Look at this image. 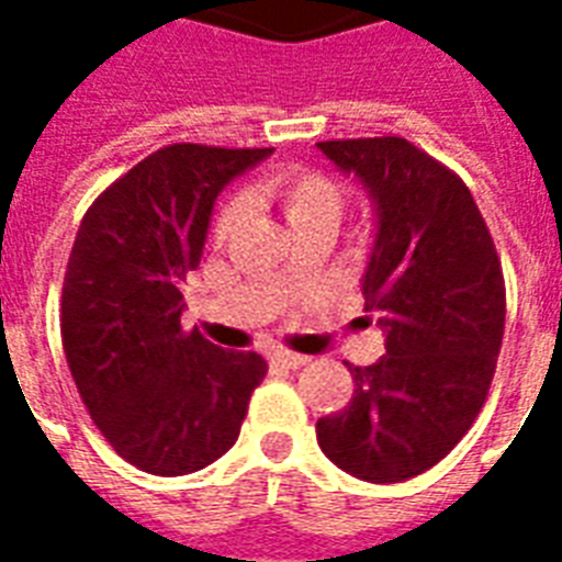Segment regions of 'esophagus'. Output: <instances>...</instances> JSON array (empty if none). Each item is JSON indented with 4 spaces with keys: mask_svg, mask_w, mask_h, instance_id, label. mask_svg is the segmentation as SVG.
Returning a JSON list of instances; mask_svg holds the SVG:
<instances>
[{
    "mask_svg": "<svg viewBox=\"0 0 562 562\" xmlns=\"http://www.w3.org/2000/svg\"><path fill=\"white\" fill-rule=\"evenodd\" d=\"M271 361L273 364H280V368L297 370L303 368V364H308V356H300V352H291V350H273Z\"/></svg>",
    "mask_w": 562,
    "mask_h": 562,
    "instance_id": "34e87169",
    "label": "esophagus"
}]
</instances>
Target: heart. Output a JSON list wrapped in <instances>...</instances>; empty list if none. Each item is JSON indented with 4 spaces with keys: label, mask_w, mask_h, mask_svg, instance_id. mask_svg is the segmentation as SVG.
<instances>
[{
    "label": "heart",
    "mask_w": 562,
    "mask_h": 562,
    "mask_svg": "<svg viewBox=\"0 0 562 562\" xmlns=\"http://www.w3.org/2000/svg\"><path fill=\"white\" fill-rule=\"evenodd\" d=\"M254 198L277 206L297 236L312 233V229L333 233L344 212V194L338 183L324 171L306 169V166H289V169L265 175L254 187ZM241 215H245V203L238 198L221 203L215 221H212L215 241H227L236 233Z\"/></svg>",
    "instance_id": "b5f03b06"
}]
</instances>
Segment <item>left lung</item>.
I'll list each match as a JSON object with an SVG mask.
<instances>
[{
    "mask_svg": "<svg viewBox=\"0 0 562 562\" xmlns=\"http://www.w3.org/2000/svg\"><path fill=\"white\" fill-rule=\"evenodd\" d=\"M317 148L373 194L379 233L364 273L384 356L352 368V400L317 419L335 467L396 484L452 452L484 408L505 335V273L487 221L452 169L402 136Z\"/></svg>",
    "mask_w": 562,
    "mask_h": 562,
    "instance_id": "8db88e82",
    "label": "left lung"
}]
</instances>
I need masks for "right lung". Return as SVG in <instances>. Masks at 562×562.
<instances>
[{
  "label": "right lung",
  "mask_w": 562,
  "mask_h": 562,
  "mask_svg": "<svg viewBox=\"0 0 562 562\" xmlns=\"http://www.w3.org/2000/svg\"><path fill=\"white\" fill-rule=\"evenodd\" d=\"M271 148L175 143L113 180L66 262L60 338L81 402L113 449L151 475H189L227 452L268 373L180 326L212 203Z\"/></svg>",
  "instance_id": "1"
}]
</instances>
